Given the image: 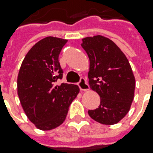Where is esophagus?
I'll use <instances>...</instances> for the list:
<instances>
[{
	"label": "esophagus",
	"instance_id": "34e87169",
	"mask_svg": "<svg viewBox=\"0 0 153 153\" xmlns=\"http://www.w3.org/2000/svg\"><path fill=\"white\" fill-rule=\"evenodd\" d=\"M78 85L79 87L80 91H88L90 89V86L85 78H80L79 81L78 83Z\"/></svg>",
	"mask_w": 153,
	"mask_h": 153
}]
</instances>
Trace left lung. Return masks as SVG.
<instances>
[{
	"label": "left lung",
	"instance_id": "obj_1",
	"mask_svg": "<svg viewBox=\"0 0 153 153\" xmlns=\"http://www.w3.org/2000/svg\"><path fill=\"white\" fill-rule=\"evenodd\" d=\"M90 59V86L101 97L90 117L102 124H115L128 113L134 99L135 80L129 61L113 41L102 35L82 40Z\"/></svg>",
	"mask_w": 153,
	"mask_h": 153
}]
</instances>
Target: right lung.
<instances>
[{"mask_svg": "<svg viewBox=\"0 0 153 153\" xmlns=\"http://www.w3.org/2000/svg\"><path fill=\"white\" fill-rule=\"evenodd\" d=\"M67 40L46 37L29 51L19 69L18 95L29 119L41 130L63 123L69 105L79 91L75 85L62 83L63 70L58 56Z\"/></svg>", "mask_w": 153, "mask_h": 153, "instance_id": "1", "label": "right lung"}]
</instances>
